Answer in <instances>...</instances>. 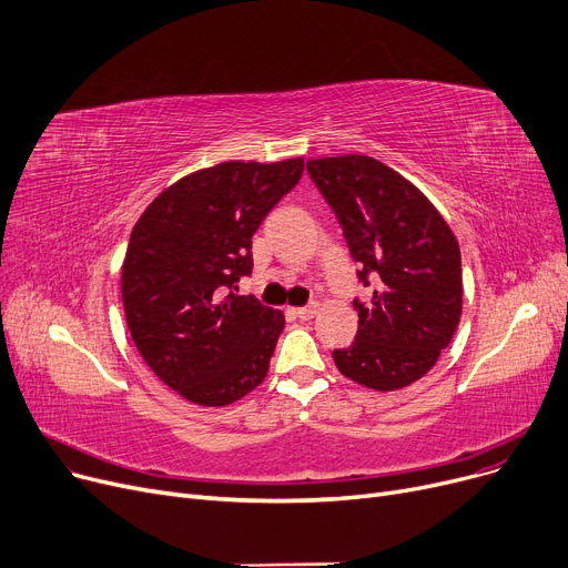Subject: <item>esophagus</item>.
<instances>
[{
    "label": "esophagus",
    "mask_w": 568,
    "mask_h": 568,
    "mask_svg": "<svg viewBox=\"0 0 568 568\" xmlns=\"http://www.w3.org/2000/svg\"><path fill=\"white\" fill-rule=\"evenodd\" d=\"M317 311H320V304L317 302H313V304H308V306H302V308H294L292 313L300 317V320H311V317H315L317 315Z\"/></svg>",
    "instance_id": "obj_1"
}]
</instances>
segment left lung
Wrapping results in <instances>:
<instances>
[{
  "label": "left lung",
  "mask_w": 568,
  "mask_h": 568,
  "mask_svg": "<svg viewBox=\"0 0 568 568\" xmlns=\"http://www.w3.org/2000/svg\"><path fill=\"white\" fill-rule=\"evenodd\" d=\"M334 209L368 302L354 300L359 332L334 349L338 371L375 392L424 377L452 343L463 311L460 248L428 197L384 163L347 154L308 161Z\"/></svg>",
  "instance_id": "8db88e82"
}]
</instances>
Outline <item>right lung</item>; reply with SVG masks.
<instances>
[{
    "label": "right lung",
    "instance_id": "obj_1",
    "mask_svg": "<svg viewBox=\"0 0 568 568\" xmlns=\"http://www.w3.org/2000/svg\"><path fill=\"white\" fill-rule=\"evenodd\" d=\"M304 174V159L227 161L165 189L135 223L122 300L146 366L204 407L244 398L266 377L281 311L230 292L253 272V234Z\"/></svg>",
    "mask_w": 568,
    "mask_h": 568
}]
</instances>
